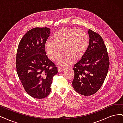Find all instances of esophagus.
<instances>
[{"label":"esophagus","mask_w":123,"mask_h":123,"mask_svg":"<svg viewBox=\"0 0 123 123\" xmlns=\"http://www.w3.org/2000/svg\"><path fill=\"white\" fill-rule=\"evenodd\" d=\"M57 69H58V71L59 72L64 71L65 70V68H62V67H58Z\"/></svg>","instance_id":"obj_1"}]
</instances>
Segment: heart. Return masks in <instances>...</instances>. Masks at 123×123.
I'll list each match as a JSON object with an SVG mask.
<instances>
[{"instance_id": "b5f03b06", "label": "heart", "mask_w": 123, "mask_h": 123, "mask_svg": "<svg viewBox=\"0 0 123 123\" xmlns=\"http://www.w3.org/2000/svg\"><path fill=\"white\" fill-rule=\"evenodd\" d=\"M53 40L48 39L44 44L47 55L52 60L56 59L62 52L64 53L58 57L57 63L60 66L71 64L74 59L82 58L86 52L89 44L87 34L75 28H66L55 33Z\"/></svg>"}]
</instances>
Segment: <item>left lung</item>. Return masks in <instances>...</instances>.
Returning a JSON list of instances; mask_svg holds the SVG:
<instances>
[{
  "label": "left lung",
  "mask_w": 123,
  "mask_h": 123,
  "mask_svg": "<svg viewBox=\"0 0 123 123\" xmlns=\"http://www.w3.org/2000/svg\"><path fill=\"white\" fill-rule=\"evenodd\" d=\"M89 44L86 52L74 65L73 88L79 94L88 96L101 87L108 71L109 59L104 40L98 34L88 30Z\"/></svg>",
  "instance_id": "1"
}]
</instances>
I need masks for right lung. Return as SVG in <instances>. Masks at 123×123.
<instances>
[{
    "instance_id": "right-lung-1",
    "label": "right lung",
    "mask_w": 123,
    "mask_h": 123,
    "mask_svg": "<svg viewBox=\"0 0 123 123\" xmlns=\"http://www.w3.org/2000/svg\"><path fill=\"white\" fill-rule=\"evenodd\" d=\"M50 34V28L32 29L25 34L18 47V76L26 92L36 98H43L50 94L53 77L58 72L44 48Z\"/></svg>"
}]
</instances>
